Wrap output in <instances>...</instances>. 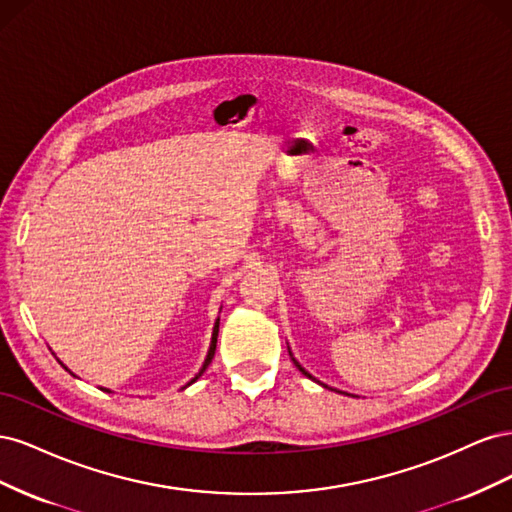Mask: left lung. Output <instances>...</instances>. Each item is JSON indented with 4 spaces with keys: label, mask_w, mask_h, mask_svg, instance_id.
Returning a JSON list of instances; mask_svg holds the SVG:
<instances>
[{
    "label": "left lung",
    "mask_w": 512,
    "mask_h": 512,
    "mask_svg": "<svg viewBox=\"0 0 512 512\" xmlns=\"http://www.w3.org/2000/svg\"><path fill=\"white\" fill-rule=\"evenodd\" d=\"M288 352H290V348H288ZM290 359H292V363H294V365H297V369H299V371H301V374H303V376H307V378H309V380H314V382H318V384H320V386H324V389H329V386H327V384H322V382H320V380H316V378H314V376H312V374H309V371H305V369H303V367H301V365H299V361H297V359H294V356H292V352H290ZM331 391H335V389H331ZM339 393H342V391H339ZM346 395H348V393H346Z\"/></svg>",
    "instance_id": "left-lung-1"
}]
</instances>
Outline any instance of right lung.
<instances>
[{
	"label": "right lung",
	"instance_id": "obj_1",
	"mask_svg": "<svg viewBox=\"0 0 512 512\" xmlns=\"http://www.w3.org/2000/svg\"><path fill=\"white\" fill-rule=\"evenodd\" d=\"M218 333H220V318L218 320H215V324H213V333H211V344H209V350H207V356H205V361H203V367H200L198 369V374L188 382V384H185V386H181V389H188V386L192 384V382H196L200 376H203V371L209 367V363H211V359H213V354H215V344H218ZM61 363V361H59ZM61 365H64V363H61ZM66 367V365H64ZM68 369V367H66ZM70 371V369H68ZM70 374H72V371H70ZM74 376V374H72ZM102 391H106V393H113L111 389H102Z\"/></svg>",
	"mask_w": 512,
	"mask_h": 512
}]
</instances>
